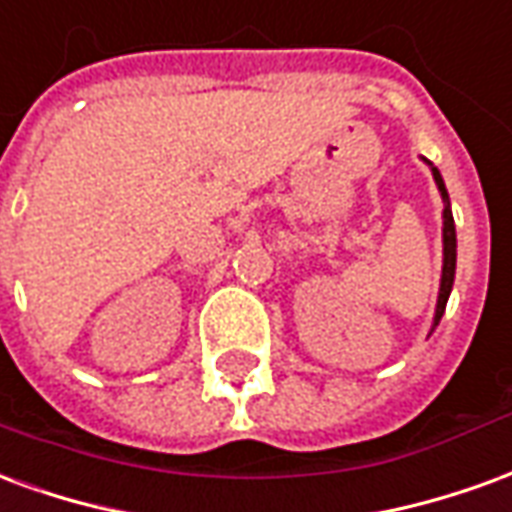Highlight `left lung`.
<instances>
[{
    "label": "left lung",
    "mask_w": 512,
    "mask_h": 512,
    "mask_svg": "<svg viewBox=\"0 0 512 512\" xmlns=\"http://www.w3.org/2000/svg\"><path fill=\"white\" fill-rule=\"evenodd\" d=\"M430 164V161H428ZM433 172V180L441 191V200H444V227H441V241H444V266H441V288H439V301H436V315H433V329L439 326L441 315H444V307H447V299H450L452 282H455V222H452V211H450V194L444 189V180H441V172L436 167H430Z\"/></svg>",
    "instance_id": "left-lung-1"
}]
</instances>
